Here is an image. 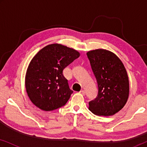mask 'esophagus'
Returning <instances> with one entry per match:
<instances>
[{
  "instance_id": "1",
  "label": "esophagus",
  "mask_w": 147,
  "mask_h": 147,
  "mask_svg": "<svg viewBox=\"0 0 147 147\" xmlns=\"http://www.w3.org/2000/svg\"><path fill=\"white\" fill-rule=\"evenodd\" d=\"M80 93L82 94V95H84V96L86 94V92H85V91H84V90H81V91L80 92Z\"/></svg>"
}]
</instances>
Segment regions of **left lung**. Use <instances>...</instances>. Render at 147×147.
<instances>
[{"mask_svg":"<svg viewBox=\"0 0 147 147\" xmlns=\"http://www.w3.org/2000/svg\"><path fill=\"white\" fill-rule=\"evenodd\" d=\"M93 73L97 80L98 93L89 102V110L98 116H112L125 105L129 96L127 72L119 58L103 49L87 53Z\"/></svg>","mask_w":147,"mask_h":147,"instance_id":"obj_1","label":"left lung"}]
</instances>
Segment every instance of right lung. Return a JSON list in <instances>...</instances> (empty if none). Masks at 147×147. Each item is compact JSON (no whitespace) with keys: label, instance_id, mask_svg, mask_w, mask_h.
Here are the masks:
<instances>
[{"label":"right lung","instance_id":"add662e5","mask_svg":"<svg viewBox=\"0 0 147 147\" xmlns=\"http://www.w3.org/2000/svg\"><path fill=\"white\" fill-rule=\"evenodd\" d=\"M80 54L61 44L48 45L31 59L25 76L26 91L34 105L51 111L65 105L73 91L63 71Z\"/></svg>","mask_w":147,"mask_h":147}]
</instances>
